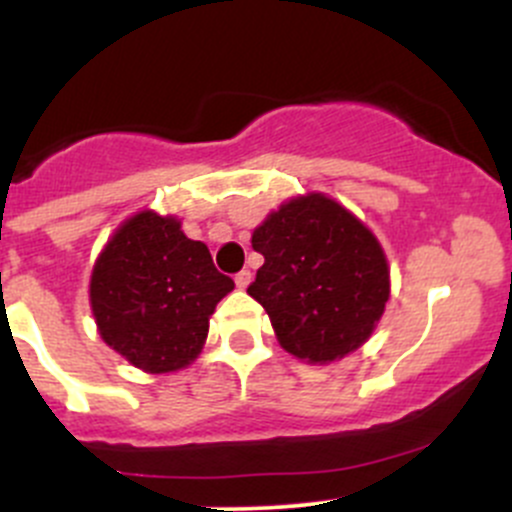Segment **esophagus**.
Instances as JSON below:
<instances>
[{
	"label": "esophagus",
	"instance_id": "34e87169",
	"mask_svg": "<svg viewBox=\"0 0 512 512\" xmlns=\"http://www.w3.org/2000/svg\"><path fill=\"white\" fill-rule=\"evenodd\" d=\"M250 282H252V272L250 270H240L235 275V285L240 289H245L247 285H250Z\"/></svg>",
	"mask_w": 512,
	"mask_h": 512
}]
</instances>
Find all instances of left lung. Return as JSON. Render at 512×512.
<instances>
[{
    "label": "left lung",
    "instance_id": "8db88e82",
    "mask_svg": "<svg viewBox=\"0 0 512 512\" xmlns=\"http://www.w3.org/2000/svg\"><path fill=\"white\" fill-rule=\"evenodd\" d=\"M265 257L247 294L265 307L282 349L329 364L359 349L389 299L379 240L322 193L292 198L252 232Z\"/></svg>",
    "mask_w": 512,
    "mask_h": 512
}]
</instances>
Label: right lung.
Here are the masks:
<instances>
[{
	"instance_id": "add662e5",
	"label": "right lung",
	"mask_w": 512,
	"mask_h": 512,
	"mask_svg": "<svg viewBox=\"0 0 512 512\" xmlns=\"http://www.w3.org/2000/svg\"><path fill=\"white\" fill-rule=\"evenodd\" d=\"M232 287L180 220L143 210L106 242L89 294L103 342L148 374H168L200 354L210 314Z\"/></svg>"
}]
</instances>
